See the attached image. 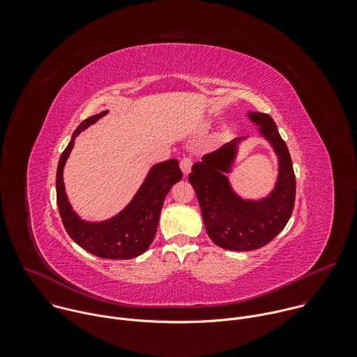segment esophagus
Returning <instances> with one entry per match:
<instances>
[{
	"label": "esophagus",
	"instance_id": "1",
	"mask_svg": "<svg viewBox=\"0 0 357 357\" xmlns=\"http://www.w3.org/2000/svg\"><path fill=\"white\" fill-rule=\"evenodd\" d=\"M192 164H193V161H192V158H189V157H183V158L181 160L179 167H181V169H182V172H183V175H185V176L190 172Z\"/></svg>",
	"mask_w": 357,
	"mask_h": 357
}]
</instances>
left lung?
Instances as JSON below:
<instances>
[{
  "instance_id": "obj_1",
  "label": "left lung",
  "mask_w": 357,
  "mask_h": 357,
  "mask_svg": "<svg viewBox=\"0 0 357 357\" xmlns=\"http://www.w3.org/2000/svg\"><path fill=\"white\" fill-rule=\"evenodd\" d=\"M248 119L260 126L261 135L273 145L280 162L274 190L261 200L237 196L226 176L230 172L238 141L225 144L195 162L189 174L203 223L211 240L222 248L251 251L268 244L288 223L295 202V174L285 141L271 116L251 112Z\"/></svg>"
}]
</instances>
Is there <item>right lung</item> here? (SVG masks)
<instances>
[{
  "instance_id": "1",
  "label": "right lung",
  "mask_w": 357,
  "mask_h": 357,
  "mask_svg": "<svg viewBox=\"0 0 357 357\" xmlns=\"http://www.w3.org/2000/svg\"><path fill=\"white\" fill-rule=\"evenodd\" d=\"M107 113L106 110L86 119L73 132L58 164L56 199L62 223L75 243L100 259L128 260L142 254L154 240L165 196L172 185L182 179V172L176 160L157 164L151 168L128 206L117 216L98 223L82 220L68 200L63 185V167L76 137Z\"/></svg>"
}]
</instances>
